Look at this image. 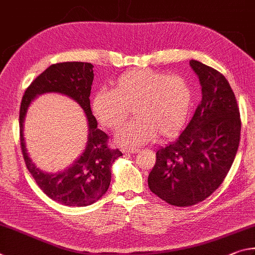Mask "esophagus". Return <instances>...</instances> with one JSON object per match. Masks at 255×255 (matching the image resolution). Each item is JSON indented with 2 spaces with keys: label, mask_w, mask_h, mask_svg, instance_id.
Returning a JSON list of instances; mask_svg holds the SVG:
<instances>
[{
  "label": "esophagus",
  "mask_w": 255,
  "mask_h": 255,
  "mask_svg": "<svg viewBox=\"0 0 255 255\" xmlns=\"http://www.w3.org/2000/svg\"><path fill=\"white\" fill-rule=\"evenodd\" d=\"M139 149H122V152H124V153H137L139 152Z\"/></svg>",
  "instance_id": "obj_1"
}]
</instances>
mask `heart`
Instances as JSON below:
<instances>
[{"mask_svg":"<svg viewBox=\"0 0 255 255\" xmlns=\"http://www.w3.org/2000/svg\"><path fill=\"white\" fill-rule=\"evenodd\" d=\"M191 101V89L180 76L135 69L121 75L112 91L97 92L92 110L103 127L116 130L133 109L135 119L125 124L115 139L125 145L139 146L158 135H175L188 118Z\"/></svg>","mask_w":255,"mask_h":255,"instance_id":"obj_1","label":"heart"}]
</instances>
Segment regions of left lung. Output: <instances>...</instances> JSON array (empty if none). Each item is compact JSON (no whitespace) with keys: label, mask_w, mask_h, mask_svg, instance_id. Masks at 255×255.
Wrapping results in <instances>:
<instances>
[{"label":"left lung","mask_w":255,"mask_h":255,"mask_svg":"<svg viewBox=\"0 0 255 255\" xmlns=\"http://www.w3.org/2000/svg\"><path fill=\"white\" fill-rule=\"evenodd\" d=\"M189 65L202 86V101L179 137L157 151L148 178L153 194L178 207L203 202L221 186L241 135L239 106L227 79L200 61Z\"/></svg>","instance_id":"8db88e82"}]
</instances>
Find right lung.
<instances>
[{
    "instance_id": "obj_1",
    "label": "right lung",
    "mask_w": 255,
    "mask_h": 255,
    "mask_svg": "<svg viewBox=\"0 0 255 255\" xmlns=\"http://www.w3.org/2000/svg\"><path fill=\"white\" fill-rule=\"evenodd\" d=\"M93 65L88 62H60L40 74L22 97L20 107V142L26 168L49 198L65 206L84 207L95 203L109 189L111 168L123 155L119 149L107 146V134L97 128L91 110ZM47 92L68 96L82 107L88 120V142L83 153L62 172L50 174L40 171L28 157L24 141V121L28 106L35 97Z\"/></svg>"
}]
</instances>
